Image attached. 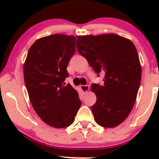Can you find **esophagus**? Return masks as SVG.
<instances>
[{"label": "esophagus", "mask_w": 159, "mask_h": 159, "mask_svg": "<svg viewBox=\"0 0 159 159\" xmlns=\"http://www.w3.org/2000/svg\"><path fill=\"white\" fill-rule=\"evenodd\" d=\"M80 88H81V91L83 93H87V92H88V90H90V86L89 85H81V87H80Z\"/></svg>", "instance_id": "obj_1"}]
</instances>
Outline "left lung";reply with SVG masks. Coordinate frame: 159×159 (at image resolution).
I'll use <instances>...</instances> for the list:
<instances>
[{
  "mask_svg": "<svg viewBox=\"0 0 159 159\" xmlns=\"http://www.w3.org/2000/svg\"><path fill=\"white\" fill-rule=\"evenodd\" d=\"M77 49L96 73L103 72L104 84H93L96 102L91 107L95 121L105 128L117 126L135 103L141 66L131 40L114 34L77 36Z\"/></svg>",
  "mask_w": 159,
  "mask_h": 159,
  "instance_id": "8db88e82",
  "label": "left lung"
}]
</instances>
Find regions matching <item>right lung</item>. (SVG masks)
I'll list each match as a JSON object with an SVG mask.
<instances>
[{"instance_id":"add662e5","label":"right lung","mask_w":159,"mask_h":159,"mask_svg":"<svg viewBox=\"0 0 159 159\" xmlns=\"http://www.w3.org/2000/svg\"><path fill=\"white\" fill-rule=\"evenodd\" d=\"M75 52V38L54 34L31 45L24 64V79L34 111L44 123L61 129L75 120L81 102L68 84L67 65Z\"/></svg>"}]
</instances>
